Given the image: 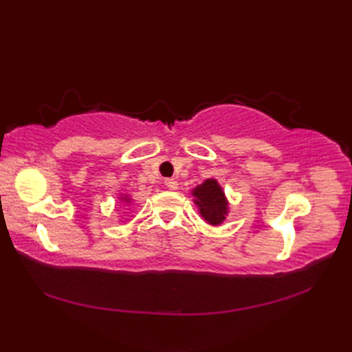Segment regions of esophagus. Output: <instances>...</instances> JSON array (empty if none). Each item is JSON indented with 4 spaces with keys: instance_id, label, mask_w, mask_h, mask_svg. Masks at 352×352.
<instances>
[{
    "instance_id": "34e87169",
    "label": "esophagus",
    "mask_w": 352,
    "mask_h": 352,
    "mask_svg": "<svg viewBox=\"0 0 352 352\" xmlns=\"http://www.w3.org/2000/svg\"><path fill=\"white\" fill-rule=\"evenodd\" d=\"M164 186H166V188L170 190H175V189H178V182L174 180V178H169V180H164Z\"/></svg>"
}]
</instances>
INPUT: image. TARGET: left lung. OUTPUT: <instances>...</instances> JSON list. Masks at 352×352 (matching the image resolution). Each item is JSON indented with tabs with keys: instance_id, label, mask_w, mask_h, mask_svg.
<instances>
[{
	"instance_id": "left-lung-1",
	"label": "left lung",
	"mask_w": 352,
	"mask_h": 352,
	"mask_svg": "<svg viewBox=\"0 0 352 352\" xmlns=\"http://www.w3.org/2000/svg\"><path fill=\"white\" fill-rule=\"evenodd\" d=\"M192 195L195 197L193 203L198 206L201 216L210 226L216 227L226 221V216L228 213V201L214 178H207L203 184L197 186L192 190Z\"/></svg>"
}]
</instances>
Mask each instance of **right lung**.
Masks as SVG:
<instances>
[{
	"label": "right lung",
	"instance_id": "1",
	"mask_svg": "<svg viewBox=\"0 0 352 352\" xmlns=\"http://www.w3.org/2000/svg\"><path fill=\"white\" fill-rule=\"evenodd\" d=\"M122 199H125V203H130V198L129 197H124Z\"/></svg>",
	"mask_w": 352,
	"mask_h": 352
}]
</instances>
